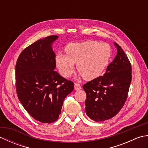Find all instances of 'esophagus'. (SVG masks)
Segmentation results:
<instances>
[{
    "mask_svg": "<svg viewBox=\"0 0 148 148\" xmlns=\"http://www.w3.org/2000/svg\"><path fill=\"white\" fill-rule=\"evenodd\" d=\"M74 89L76 90H79L81 89V86L79 83H75L74 84Z\"/></svg>",
    "mask_w": 148,
    "mask_h": 148,
    "instance_id": "esophagus-1",
    "label": "esophagus"
}]
</instances>
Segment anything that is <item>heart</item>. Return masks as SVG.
I'll return each instance as SVG.
<instances>
[{
    "label": "heart",
    "instance_id": "heart-1",
    "mask_svg": "<svg viewBox=\"0 0 148 148\" xmlns=\"http://www.w3.org/2000/svg\"><path fill=\"white\" fill-rule=\"evenodd\" d=\"M65 51L67 55L58 53L55 58L60 74L64 77H70L74 72L76 64L79 74L88 81L102 76L111 56L110 46L97 40L69 44Z\"/></svg>",
    "mask_w": 148,
    "mask_h": 148
}]
</instances>
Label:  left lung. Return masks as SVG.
I'll list each match as a JSON object with an SVG mask.
<instances>
[{
	"mask_svg": "<svg viewBox=\"0 0 148 148\" xmlns=\"http://www.w3.org/2000/svg\"><path fill=\"white\" fill-rule=\"evenodd\" d=\"M117 55L102 76L84 84L85 111L95 121H103L116 115L124 106L132 81L130 62L117 43Z\"/></svg>",
	"mask_w": 148,
	"mask_h": 148,
	"instance_id": "1",
	"label": "left lung"
}]
</instances>
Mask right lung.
I'll list each match as a JSON object with an SVG mask.
<instances>
[{"label": "right lung", "instance_id": "right-lung-1", "mask_svg": "<svg viewBox=\"0 0 148 148\" xmlns=\"http://www.w3.org/2000/svg\"><path fill=\"white\" fill-rule=\"evenodd\" d=\"M57 36L37 40L23 50L15 67L17 95L29 114L43 123L58 119L65 98L74 83L62 77L56 68L52 43Z\"/></svg>", "mask_w": 148, "mask_h": 148}]
</instances>
